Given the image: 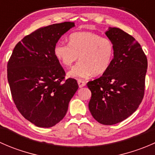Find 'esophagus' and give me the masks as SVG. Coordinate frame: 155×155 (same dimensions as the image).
<instances>
[{
    "label": "esophagus",
    "instance_id": "obj_1",
    "mask_svg": "<svg viewBox=\"0 0 155 155\" xmlns=\"http://www.w3.org/2000/svg\"><path fill=\"white\" fill-rule=\"evenodd\" d=\"M78 84H79V87H84V86H85V85H86V83H85V81L81 80V79H79V80H78Z\"/></svg>",
    "mask_w": 155,
    "mask_h": 155
}]
</instances>
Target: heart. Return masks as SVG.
Segmentation results:
<instances>
[{
  "instance_id": "b5f03b06",
  "label": "heart",
  "mask_w": 155,
  "mask_h": 155,
  "mask_svg": "<svg viewBox=\"0 0 155 155\" xmlns=\"http://www.w3.org/2000/svg\"><path fill=\"white\" fill-rule=\"evenodd\" d=\"M54 54L65 67L71 66L79 56L80 61L71 69L69 75L86 78L92 74L102 75L107 71L113 60L115 46L107 37L88 31H79L70 34L69 44L57 43Z\"/></svg>"
}]
</instances>
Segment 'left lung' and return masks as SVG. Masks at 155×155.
Masks as SVG:
<instances>
[{"label": "left lung", "instance_id": "obj_1", "mask_svg": "<svg viewBox=\"0 0 155 155\" xmlns=\"http://www.w3.org/2000/svg\"><path fill=\"white\" fill-rule=\"evenodd\" d=\"M106 34L115 54L103 76L87 83L91 91L88 108L96 121L112 125L128 118L141 104L148 61L140 43L127 33L109 28Z\"/></svg>", "mask_w": 155, "mask_h": 155}]
</instances>
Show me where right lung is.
<instances>
[{
    "label": "right lung",
    "instance_id": "obj_1",
    "mask_svg": "<svg viewBox=\"0 0 155 155\" xmlns=\"http://www.w3.org/2000/svg\"><path fill=\"white\" fill-rule=\"evenodd\" d=\"M74 22L40 28L18 42L7 63V79L15 107L34 125L51 127L66 115L79 85L65 79L64 70L54 48Z\"/></svg>",
    "mask_w": 155,
    "mask_h": 155
}]
</instances>
